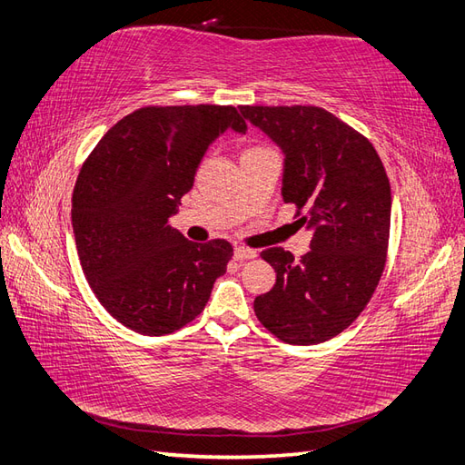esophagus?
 Returning <instances> with one entry per match:
<instances>
[{
	"mask_svg": "<svg viewBox=\"0 0 465 465\" xmlns=\"http://www.w3.org/2000/svg\"><path fill=\"white\" fill-rule=\"evenodd\" d=\"M256 251L246 249V246H234V259L236 261H246V259H254Z\"/></svg>",
	"mask_w": 465,
	"mask_h": 465,
	"instance_id": "1",
	"label": "esophagus"
}]
</instances>
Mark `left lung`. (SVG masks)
<instances>
[{"mask_svg":"<svg viewBox=\"0 0 465 465\" xmlns=\"http://www.w3.org/2000/svg\"><path fill=\"white\" fill-rule=\"evenodd\" d=\"M284 154L282 199L312 231L301 261L261 252L276 282L254 298L261 324L286 344H320L364 311L384 272L391 193L376 149L332 113L312 105L241 107Z\"/></svg>","mask_w":465,"mask_h":465,"instance_id":"8db88e82","label":"left lung"}]
</instances>
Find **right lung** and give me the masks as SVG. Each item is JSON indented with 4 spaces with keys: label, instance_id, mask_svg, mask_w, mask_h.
Listing matches in <instances>:
<instances>
[{
    "label": "right lung",
    "instance_id": "add662e5",
    "mask_svg": "<svg viewBox=\"0 0 465 465\" xmlns=\"http://www.w3.org/2000/svg\"><path fill=\"white\" fill-rule=\"evenodd\" d=\"M244 133L231 105L143 107L115 123L84 163L71 201L77 254L105 311L139 334L197 318L232 246L191 242L169 224L211 143Z\"/></svg>",
    "mask_w": 465,
    "mask_h": 465
}]
</instances>
